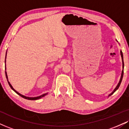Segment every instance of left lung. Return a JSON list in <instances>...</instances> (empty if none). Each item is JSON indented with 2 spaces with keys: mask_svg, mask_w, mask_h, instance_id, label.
<instances>
[{
  "mask_svg": "<svg viewBox=\"0 0 129 129\" xmlns=\"http://www.w3.org/2000/svg\"><path fill=\"white\" fill-rule=\"evenodd\" d=\"M121 58H122V68H123V70H122V73H121V78H120V80H119V83H118V85H117V86H116V88H115V89L114 90V91H112V92L111 94H109V96H110V95H111L112 94H114V93L116 91H117V90L118 89V88H119V86H120V84H121V81H122V77H123V74H124V60H123V55H122V51L121 50Z\"/></svg>",
  "mask_w": 129,
  "mask_h": 129,
  "instance_id": "left-lung-1",
  "label": "left lung"
}]
</instances>
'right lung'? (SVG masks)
<instances>
[{
    "instance_id": "add662e5",
    "label": "right lung",
    "mask_w": 129,
    "mask_h": 129,
    "mask_svg": "<svg viewBox=\"0 0 129 129\" xmlns=\"http://www.w3.org/2000/svg\"><path fill=\"white\" fill-rule=\"evenodd\" d=\"M6 58H7V54H6V57H5V59H6ZM5 62H6V60H5ZM5 74H6V77H7V80H8V84H9V85H10V86L11 87V89L13 90L14 91H15V92L17 93V94H18V95H19L20 96H21V97H23V98H24V99H27V100H38V99H41V97H44V96H45L46 95H47V93H45V94H42V95H40V96H37V97H26V96H24V95H21V94H20L19 92H18L17 91H15V90L13 88H12V85L10 84V82H8V76H7V72H6L5 71Z\"/></svg>"
}]
</instances>
